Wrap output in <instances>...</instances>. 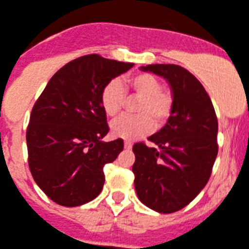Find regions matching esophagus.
<instances>
[{"instance_id":"34e87169","label":"esophagus","mask_w":249,"mask_h":249,"mask_svg":"<svg viewBox=\"0 0 249 249\" xmlns=\"http://www.w3.org/2000/svg\"><path fill=\"white\" fill-rule=\"evenodd\" d=\"M131 148H132V144H131L130 142H124V149L128 151V149H131Z\"/></svg>"}]
</instances>
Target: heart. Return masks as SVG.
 Wrapping results in <instances>:
<instances>
[{
  "label": "heart",
  "mask_w": 249,
  "mask_h": 249,
  "mask_svg": "<svg viewBox=\"0 0 249 249\" xmlns=\"http://www.w3.org/2000/svg\"><path fill=\"white\" fill-rule=\"evenodd\" d=\"M124 90L139 97L135 107V117H122L111 123L110 131L114 138L136 140L142 138L157 126H162L173 111V96L162 89L159 79L148 72L131 75L124 82L111 80L104 87L100 104L107 117L114 118L124 107Z\"/></svg>",
  "instance_id": "1"
}]
</instances>
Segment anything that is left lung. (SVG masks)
Here are the masks:
<instances>
[{
  "instance_id": "1",
  "label": "left lung",
  "mask_w": 249,
  "mask_h": 249,
  "mask_svg": "<svg viewBox=\"0 0 249 249\" xmlns=\"http://www.w3.org/2000/svg\"><path fill=\"white\" fill-rule=\"evenodd\" d=\"M170 86L173 111L165 126L148 138L153 146H132L135 190L144 205L174 213L194 200L211 178L218 153V122L201 83L178 65L140 67Z\"/></svg>"
}]
</instances>
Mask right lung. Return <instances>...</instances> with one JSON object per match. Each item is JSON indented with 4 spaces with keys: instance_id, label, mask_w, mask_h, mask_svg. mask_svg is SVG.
I'll return each instance as SVG.
<instances>
[{
    "instance_id": "1",
    "label": "right lung",
    "mask_w": 249,
    "mask_h": 249,
    "mask_svg": "<svg viewBox=\"0 0 249 249\" xmlns=\"http://www.w3.org/2000/svg\"><path fill=\"white\" fill-rule=\"evenodd\" d=\"M134 63L83 55L59 69L31 113L27 149L31 174L48 197L79 207L97 197L104 166L123 151V140L103 142L109 132L101 90Z\"/></svg>"
}]
</instances>
